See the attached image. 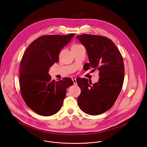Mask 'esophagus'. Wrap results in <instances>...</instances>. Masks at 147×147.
Instances as JSON below:
<instances>
[{"label": "esophagus", "instance_id": "1", "mask_svg": "<svg viewBox=\"0 0 147 147\" xmlns=\"http://www.w3.org/2000/svg\"><path fill=\"white\" fill-rule=\"evenodd\" d=\"M72 81L74 82V85H77V82H76V79H72Z\"/></svg>", "mask_w": 147, "mask_h": 147}]
</instances>
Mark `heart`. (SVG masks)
<instances>
[{"label": "heart", "mask_w": 147, "mask_h": 147, "mask_svg": "<svg viewBox=\"0 0 147 147\" xmlns=\"http://www.w3.org/2000/svg\"><path fill=\"white\" fill-rule=\"evenodd\" d=\"M80 46V45H74L73 46Z\"/></svg>", "instance_id": "1"}]
</instances>
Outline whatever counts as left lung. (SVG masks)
Returning <instances> with one entry per match:
<instances>
[{
  "label": "left lung",
  "mask_w": 147,
  "mask_h": 147,
  "mask_svg": "<svg viewBox=\"0 0 147 147\" xmlns=\"http://www.w3.org/2000/svg\"><path fill=\"white\" fill-rule=\"evenodd\" d=\"M76 38L86 49L90 67L99 71L97 83L92 84L85 78H78L76 82L81 89L78 98L80 109L86 114L96 115L110 109L118 98L123 84L125 67L122 55L111 40L103 36L82 34Z\"/></svg>",
  "instance_id": "8db88e82"
}]
</instances>
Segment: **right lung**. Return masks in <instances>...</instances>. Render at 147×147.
<instances>
[{
    "instance_id": "1",
    "label": "right lung",
    "mask_w": 147,
    "mask_h": 147,
    "mask_svg": "<svg viewBox=\"0 0 147 147\" xmlns=\"http://www.w3.org/2000/svg\"><path fill=\"white\" fill-rule=\"evenodd\" d=\"M75 34L41 36L32 42L21 59L20 85L26 105L42 116H51L61 109L66 90L74 83L69 78L55 82L48 74L59 62L61 50Z\"/></svg>"
}]
</instances>
